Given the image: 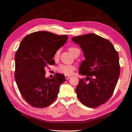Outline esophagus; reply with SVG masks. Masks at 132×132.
<instances>
[{
    "label": "esophagus",
    "instance_id": "34e87169",
    "mask_svg": "<svg viewBox=\"0 0 132 132\" xmlns=\"http://www.w3.org/2000/svg\"><path fill=\"white\" fill-rule=\"evenodd\" d=\"M70 76H68V75H65V79H66V80H68V79H69V78H70Z\"/></svg>",
    "mask_w": 132,
    "mask_h": 132
}]
</instances>
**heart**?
Here are the masks:
<instances>
[{
  "instance_id": "obj_1",
  "label": "heart",
  "mask_w": 132,
  "mask_h": 132,
  "mask_svg": "<svg viewBox=\"0 0 132 132\" xmlns=\"http://www.w3.org/2000/svg\"><path fill=\"white\" fill-rule=\"evenodd\" d=\"M79 49L75 47H71L69 48V51L70 52L73 54L75 51ZM60 53V50H58L56 51L54 54V59H57L59 57ZM75 69V67L73 65H70V64H60V65L57 67V70L62 73H63L64 75H70L73 73V71H74Z\"/></svg>"
}]
</instances>
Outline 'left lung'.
Here are the masks:
<instances>
[{"instance_id":"obj_1","label":"left lung","mask_w":132,"mask_h":132,"mask_svg":"<svg viewBox=\"0 0 132 132\" xmlns=\"http://www.w3.org/2000/svg\"><path fill=\"white\" fill-rule=\"evenodd\" d=\"M71 40L80 46L85 57L79 73L86 77L80 79L76 93L85 106L95 108L112 95L120 75L119 55L110 41L93 33Z\"/></svg>"}]
</instances>
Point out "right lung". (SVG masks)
<instances>
[{"label": "right lung", "mask_w": 132, "mask_h": 132, "mask_svg": "<svg viewBox=\"0 0 132 132\" xmlns=\"http://www.w3.org/2000/svg\"><path fill=\"white\" fill-rule=\"evenodd\" d=\"M68 39V35L37 31L21 41L15 55L14 77L22 97L31 106L45 108L56 98L65 77L56 73L53 79L46 78L45 68L55 64V53Z\"/></svg>", "instance_id": "add662e5"}]
</instances>
